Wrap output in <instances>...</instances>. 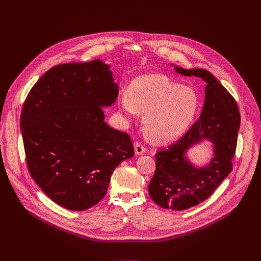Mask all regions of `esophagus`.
<instances>
[{"mask_svg": "<svg viewBox=\"0 0 261 261\" xmlns=\"http://www.w3.org/2000/svg\"><path fill=\"white\" fill-rule=\"evenodd\" d=\"M134 150H135V154L136 155H142L145 152V147L141 143L136 141L134 143Z\"/></svg>", "mask_w": 261, "mask_h": 261, "instance_id": "1", "label": "esophagus"}]
</instances>
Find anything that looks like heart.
<instances>
[{
    "mask_svg": "<svg viewBox=\"0 0 261 261\" xmlns=\"http://www.w3.org/2000/svg\"><path fill=\"white\" fill-rule=\"evenodd\" d=\"M122 113L128 118L145 113L142 126L146 136L157 143L179 138L193 123L200 98L195 89L172 82L163 74L136 77L129 90L119 96Z\"/></svg>",
    "mask_w": 261,
    "mask_h": 261,
    "instance_id": "b5f03b06",
    "label": "heart"
}]
</instances>
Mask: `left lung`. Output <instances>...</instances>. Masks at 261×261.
<instances>
[{
    "label": "left lung",
    "instance_id": "8db88e82",
    "mask_svg": "<svg viewBox=\"0 0 261 261\" xmlns=\"http://www.w3.org/2000/svg\"><path fill=\"white\" fill-rule=\"evenodd\" d=\"M174 69L181 75L201 79L206 84L205 100L199 120L189 131L155 155L156 172L148 194L163 208L184 211L208 198L230 173L241 119L237 102L211 72L177 66ZM204 140L212 143L213 156L208 164L197 167L187 153Z\"/></svg>",
    "mask_w": 261,
    "mask_h": 261
}]
</instances>
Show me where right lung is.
I'll use <instances>...</instances> for the list:
<instances>
[{
  "label": "right lung",
  "mask_w": 261,
  "mask_h": 261,
  "mask_svg": "<svg viewBox=\"0 0 261 261\" xmlns=\"http://www.w3.org/2000/svg\"><path fill=\"white\" fill-rule=\"evenodd\" d=\"M118 84L100 60L57 65L30 91L20 117L29 171L57 204L85 211L106 194L111 174L134 156L129 135L104 121Z\"/></svg>",
  "instance_id": "obj_1"
}]
</instances>
